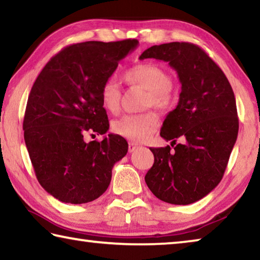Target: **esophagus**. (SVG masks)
<instances>
[{
  "mask_svg": "<svg viewBox=\"0 0 260 260\" xmlns=\"http://www.w3.org/2000/svg\"><path fill=\"white\" fill-rule=\"evenodd\" d=\"M140 147L138 146V144L136 143H134V142H129L128 143V151L129 152H133V151H135L136 149H139Z\"/></svg>",
  "mask_w": 260,
  "mask_h": 260,
  "instance_id": "esophagus-1",
  "label": "esophagus"
}]
</instances>
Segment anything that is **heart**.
I'll return each mask as SVG.
<instances>
[{"label": "heart", "instance_id": "1", "mask_svg": "<svg viewBox=\"0 0 260 260\" xmlns=\"http://www.w3.org/2000/svg\"><path fill=\"white\" fill-rule=\"evenodd\" d=\"M124 77L132 85H139L148 90L147 105H155L160 109L171 107L174 102V95L171 90V78L164 70L156 64H138L125 72ZM100 99L108 111H119L121 91L116 80L108 79L100 89ZM159 125V119L155 112L125 114L112 122L114 133L135 142H142L153 134Z\"/></svg>", "mask_w": 260, "mask_h": 260}]
</instances>
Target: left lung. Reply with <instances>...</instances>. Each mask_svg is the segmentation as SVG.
I'll use <instances>...</instances> for the list:
<instances>
[{
  "label": "left lung",
  "instance_id": "obj_1",
  "mask_svg": "<svg viewBox=\"0 0 260 260\" xmlns=\"http://www.w3.org/2000/svg\"><path fill=\"white\" fill-rule=\"evenodd\" d=\"M169 63L178 73L181 93L162 122L160 136L185 143L151 148L155 162L146 183L157 199L175 205L195 203L221 181L239 133L234 91L225 73L199 46L170 42L152 46L140 59ZM173 147V146H172Z\"/></svg>",
  "mask_w": 260,
  "mask_h": 260
}]
</instances>
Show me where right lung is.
Wrapping results in <instances>:
<instances>
[{"mask_svg": "<svg viewBox=\"0 0 260 260\" xmlns=\"http://www.w3.org/2000/svg\"><path fill=\"white\" fill-rule=\"evenodd\" d=\"M138 40L87 41L60 50L42 69L30 89L24 139L42 188L64 203L91 202L107 190L112 167L128 150L120 135L87 143V132L103 135L108 114L100 99L102 83Z\"/></svg>", "mask_w": 260, "mask_h": 260, "instance_id": "obj_1", "label": "right lung"}]
</instances>
